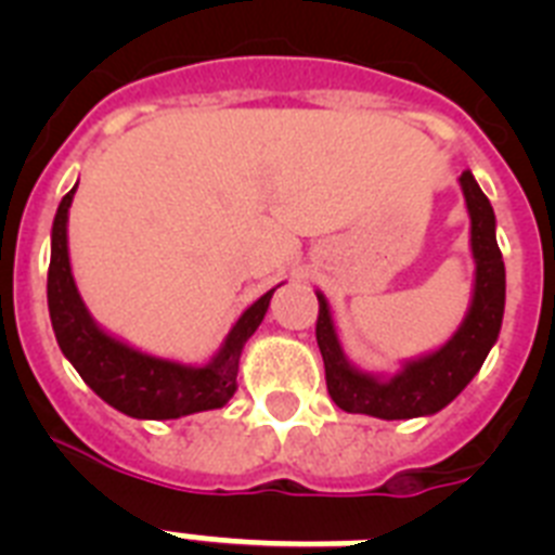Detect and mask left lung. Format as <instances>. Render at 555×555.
I'll list each match as a JSON object with an SVG mask.
<instances>
[{"mask_svg":"<svg viewBox=\"0 0 555 555\" xmlns=\"http://www.w3.org/2000/svg\"><path fill=\"white\" fill-rule=\"evenodd\" d=\"M461 191L469 214V249L475 261L473 300L461 320L459 331L436 350L416 358H405L400 370L364 372L347 358L331 302L322 292L320 320H317V345L325 361V380L333 403L347 414H366L377 420H411L430 416L450 405L467 384L478 375L494 347L503 325L506 308V267L494 238V210L487 194L475 183L473 171H461Z\"/></svg>","mask_w":555,"mask_h":555,"instance_id":"left-lung-1","label":"left lung"}]
</instances>
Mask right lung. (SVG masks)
Here are the masks:
<instances>
[{
	"label": "right lung",
	"mask_w": 555,
	"mask_h": 555,
	"mask_svg": "<svg viewBox=\"0 0 555 555\" xmlns=\"http://www.w3.org/2000/svg\"><path fill=\"white\" fill-rule=\"evenodd\" d=\"M75 191L77 185L57 205L47 274L49 320L63 356L107 405L132 420H180L228 405L235 391L244 345L267 317L278 286L258 297L233 322L222 347L205 364H180L171 358L150 356L107 333L77 292L68 261V208Z\"/></svg>",
	"instance_id": "obj_1"
}]
</instances>
